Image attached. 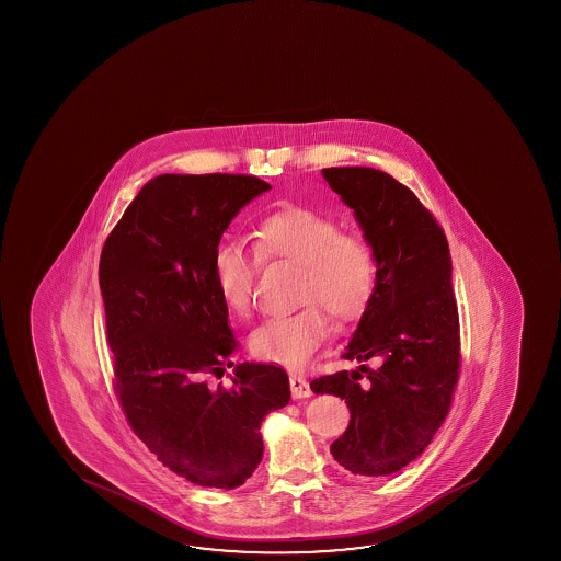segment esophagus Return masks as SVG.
Returning <instances> with one entry per match:
<instances>
[{"instance_id":"obj_1","label":"esophagus","mask_w":561,"mask_h":561,"mask_svg":"<svg viewBox=\"0 0 561 561\" xmlns=\"http://www.w3.org/2000/svg\"><path fill=\"white\" fill-rule=\"evenodd\" d=\"M289 386H291V397L294 399H305V397L312 396L311 386H309V381L304 379V377H289Z\"/></svg>"}]
</instances>
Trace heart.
<instances>
[{
    "label": "heart",
    "mask_w": 561,
    "mask_h": 561,
    "mask_svg": "<svg viewBox=\"0 0 561 561\" xmlns=\"http://www.w3.org/2000/svg\"><path fill=\"white\" fill-rule=\"evenodd\" d=\"M254 252L227 242L213 270L222 301L247 314L260 260L299 266L297 301L304 309L262 322L250 334L252 356L284 368H304L331 331L325 309L336 321H354L366 311L377 282V256L364 232L342 229L339 219L309 207H285L254 230Z\"/></svg>",
    "instance_id": "b5f03b06"
}]
</instances>
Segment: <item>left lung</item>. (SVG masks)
<instances>
[{"instance_id":"1","label":"left lung","mask_w":561,"mask_h":561,"mask_svg":"<svg viewBox=\"0 0 561 561\" xmlns=\"http://www.w3.org/2000/svg\"><path fill=\"white\" fill-rule=\"evenodd\" d=\"M322 175L374 244L377 282L342 354L362 366L319 377L311 389L348 404L334 459L354 476L381 478L419 458L450 411L461 364L450 249L434 215L393 175L364 165Z\"/></svg>"}]
</instances>
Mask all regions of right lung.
Instances as JSON below:
<instances>
[{
    "mask_svg": "<svg viewBox=\"0 0 561 561\" xmlns=\"http://www.w3.org/2000/svg\"><path fill=\"white\" fill-rule=\"evenodd\" d=\"M267 190L256 175H158L100 257L121 409L148 450L195 485H242L262 461L260 424L291 397L272 364H242L229 387L211 383L237 350L215 254L237 213Z\"/></svg>",
    "mask_w": 561,
    "mask_h": 561,
    "instance_id": "right-lung-1",
    "label": "right lung"
}]
</instances>
